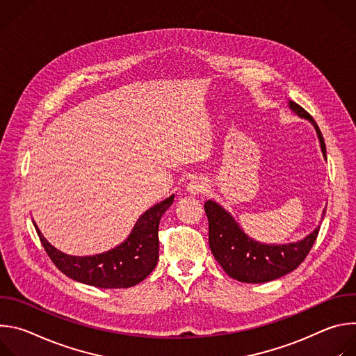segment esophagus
Here are the masks:
<instances>
[{
	"instance_id": "1",
	"label": "esophagus",
	"mask_w": 356,
	"mask_h": 356,
	"mask_svg": "<svg viewBox=\"0 0 356 356\" xmlns=\"http://www.w3.org/2000/svg\"><path fill=\"white\" fill-rule=\"evenodd\" d=\"M187 190L190 194H201V193L207 191V184L204 180H201V179H193L187 184Z\"/></svg>"
}]
</instances>
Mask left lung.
Wrapping results in <instances>:
<instances>
[{
    "mask_svg": "<svg viewBox=\"0 0 356 356\" xmlns=\"http://www.w3.org/2000/svg\"><path fill=\"white\" fill-rule=\"evenodd\" d=\"M289 106L297 115L313 122L327 159L325 143L318 125L294 101H289ZM204 210L209 218V243L214 258L228 276L245 283L270 282L298 268L309 255L320 231V227H317L309 236L296 243L265 245L248 238L235 220L217 202L206 201ZM324 216L325 210L323 211V218Z\"/></svg>",
    "mask_w": 356,
    "mask_h": 356,
    "instance_id": "left-lung-1",
    "label": "left lung"
}]
</instances>
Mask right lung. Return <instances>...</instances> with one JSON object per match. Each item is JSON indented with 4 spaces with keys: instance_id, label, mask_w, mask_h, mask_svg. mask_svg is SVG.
<instances>
[{
    "instance_id": "obj_1",
    "label": "right lung",
    "mask_w": 356,
    "mask_h": 356,
    "mask_svg": "<svg viewBox=\"0 0 356 356\" xmlns=\"http://www.w3.org/2000/svg\"><path fill=\"white\" fill-rule=\"evenodd\" d=\"M175 195L149 209L120 246L94 257H70L50 245L36 228L50 261L73 280L101 289H125L142 282L159 259V222Z\"/></svg>"
}]
</instances>
